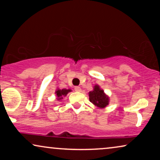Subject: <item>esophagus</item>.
<instances>
[{"instance_id": "esophagus-1", "label": "esophagus", "mask_w": 160, "mask_h": 160, "mask_svg": "<svg viewBox=\"0 0 160 160\" xmlns=\"http://www.w3.org/2000/svg\"><path fill=\"white\" fill-rule=\"evenodd\" d=\"M74 90L76 92H80L82 91V89H81L80 87H74Z\"/></svg>"}]
</instances>
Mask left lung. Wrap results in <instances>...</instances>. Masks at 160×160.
Wrapping results in <instances>:
<instances>
[{
	"instance_id": "left-lung-1",
	"label": "left lung",
	"mask_w": 160,
	"mask_h": 160,
	"mask_svg": "<svg viewBox=\"0 0 160 160\" xmlns=\"http://www.w3.org/2000/svg\"><path fill=\"white\" fill-rule=\"evenodd\" d=\"M89 101L99 108H105L108 104V98L105 95L102 89L98 85L94 87L93 91L89 92Z\"/></svg>"
}]
</instances>
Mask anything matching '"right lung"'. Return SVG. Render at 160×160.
I'll list each match as a JSON object with an SVG mask.
<instances>
[{
  "label": "right lung",
  "mask_w": 160,
  "mask_h": 160,
  "mask_svg": "<svg viewBox=\"0 0 160 160\" xmlns=\"http://www.w3.org/2000/svg\"><path fill=\"white\" fill-rule=\"evenodd\" d=\"M71 89H58L56 91V95L58 97V100H61L62 98V96H65L67 95L69 92H71Z\"/></svg>",
  "instance_id": "obj_1"
}]
</instances>
